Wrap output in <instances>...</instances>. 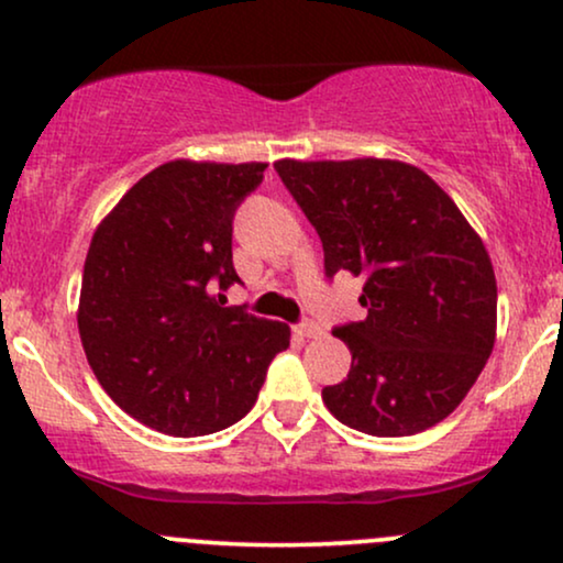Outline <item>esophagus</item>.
<instances>
[{
	"mask_svg": "<svg viewBox=\"0 0 563 563\" xmlns=\"http://www.w3.org/2000/svg\"><path fill=\"white\" fill-rule=\"evenodd\" d=\"M294 331L301 335V339H318V335L322 333V328L318 325V322H312V320H303V322H299V325H294Z\"/></svg>",
	"mask_w": 563,
	"mask_h": 563,
	"instance_id": "1",
	"label": "esophagus"
}]
</instances>
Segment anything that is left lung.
Instances as JSON below:
<instances>
[{
	"mask_svg": "<svg viewBox=\"0 0 563 563\" xmlns=\"http://www.w3.org/2000/svg\"><path fill=\"white\" fill-rule=\"evenodd\" d=\"M318 230L325 277L365 280V320L335 325L352 352L322 402L349 429L410 437L463 402L495 344L493 262L429 174L380 158L277 161Z\"/></svg>",
	"mask_w": 563,
	"mask_h": 563,
	"instance_id": "left-lung-1",
	"label": "left lung"
}]
</instances>
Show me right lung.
<instances>
[{"instance_id": "1", "label": "right lung", "mask_w": 563, "mask_h": 563, "mask_svg": "<svg viewBox=\"0 0 563 563\" xmlns=\"http://www.w3.org/2000/svg\"><path fill=\"white\" fill-rule=\"evenodd\" d=\"M264 169L158 166L89 243L79 299L89 367L121 410L161 434H214L241 421L288 349L286 322L224 307V290L241 283L232 219Z\"/></svg>"}]
</instances>
